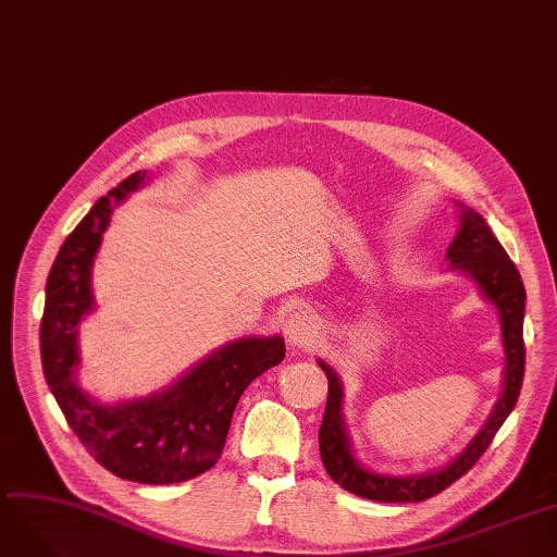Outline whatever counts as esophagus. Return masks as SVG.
I'll return each instance as SVG.
<instances>
[{
    "label": "esophagus",
    "instance_id": "obj_1",
    "mask_svg": "<svg viewBox=\"0 0 557 557\" xmlns=\"http://www.w3.org/2000/svg\"><path fill=\"white\" fill-rule=\"evenodd\" d=\"M317 333H320V324H317L314 317L308 312H299L295 317H289L287 329H285L287 344L293 349H310L317 342Z\"/></svg>",
    "mask_w": 557,
    "mask_h": 557
}]
</instances>
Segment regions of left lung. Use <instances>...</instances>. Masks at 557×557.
I'll return each mask as SVG.
<instances>
[{"instance_id":"8db88e82","label":"left lung","mask_w":557,"mask_h":557,"mask_svg":"<svg viewBox=\"0 0 557 557\" xmlns=\"http://www.w3.org/2000/svg\"><path fill=\"white\" fill-rule=\"evenodd\" d=\"M460 210V231L454 243L446 249V260L454 264V270L467 272L487 301H492L500 317V339L506 349V381H503V394L494 406L492 417L487 419L481 433L475 435L465 451L448 462L446 467L417 473V475H383L367 471L360 467L351 454V444L344 431L342 421V385L333 369L320 360V367L329 379V399L324 410V421L320 429V456L331 479L351 494L362 498L383 500V503H417L426 500L458 479L479 462L487 451L494 435L503 426V421L512 412L519 389L523 383L525 349H523V308H525V289L515 262L500 247L487 222L475 210L458 203Z\"/></svg>"}]
</instances>
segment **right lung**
I'll return each mask as SVG.
<instances>
[{"mask_svg":"<svg viewBox=\"0 0 557 557\" xmlns=\"http://www.w3.org/2000/svg\"><path fill=\"white\" fill-rule=\"evenodd\" d=\"M145 178L147 172L124 178L67 235L47 276L40 358L70 429L101 467L134 483L172 485L220 460L237 401L253 379L285 358V342L281 335L235 339L172 387L117 406H101L76 385L78 322L95 304L92 260L115 206Z\"/></svg>","mask_w":557,"mask_h":557,"instance_id":"right-lung-1","label":"right lung"}]
</instances>
